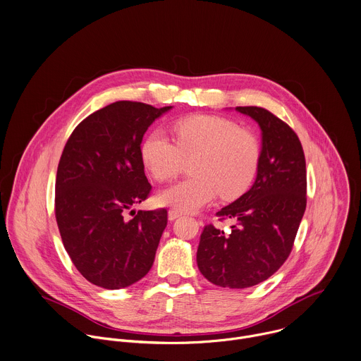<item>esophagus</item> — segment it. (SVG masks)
Segmentation results:
<instances>
[{
	"label": "esophagus",
	"mask_w": 361,
	"mask_h": 361,
	"mask_svg": "<svg viewBox=\"0 0 361 361\" xmlns=\"http://www.w3.org/2000/svg\"><path fill=\"white\" fill-rule=\"evenodd\" d=\"M180 216H182V213L178 212V210H175V209H171L169 213H168V219H169L171 221H173L175 219H178V217H180Z\"/></svg>",
	"instance_id": "1"
}]
</instances>
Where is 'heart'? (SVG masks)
<instances>
[{
  "label": "heart",
  "mask_w": 361,
  "mask_h": 361,
  "mask_svg": "<svg viewBox=\"0 0 361 361\" xmlns=\"http://www.w3.org/2000/svg\"><path fill=\"white\" fill-rule=\"evenodd\" d=\"M175 144L161 130L149 131L140 147L144 166L158 182L172 179L189 164L193 175L158 195L164 206L180 213L209 204L219 193L235 199L252 183L259 162L257 137L217 116H188L172 124Z\"/></svg>",
  "instance_id": "obj_1"
}]
</instances>
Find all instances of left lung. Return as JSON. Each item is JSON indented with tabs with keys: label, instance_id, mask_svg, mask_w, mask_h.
<instances>
[{
	"label": "left lung",
	"instance_id": "1",
	"mask_svg": "<svg viewBox=\"0 0 361 361\" xmlns=\"http://www.w3.org/2000/svg\"><path fill=\"white\" fill-rule=\"evenodd\" d=\"M261 128L254 185L216 213L228 230L204 226L197 267L212 283L243 289L268 279L290 254L306 209V162L300 141L282 120L261 107H235Z\"/></svg>",
	"mask_w": 361,
	"mask_h": 361
}]
</instances>
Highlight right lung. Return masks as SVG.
Here are the masks:
<instances>
[{
    "mask_svg": "<svg viewBox=\"0 0 361 361\" xmlns=\"http://www.w3.org/2000/svg\"><path fill=\"white\" fill-rule=\"evenodd\" d=\"M171 109L116 102L85 118L65 145L56 173V221L72 262L97 286H130L154 264L166 209L126 214L152 189L140 154L142 137Z\"/></svg>",
    "mask_w": 361,
    "mask_h": 361,
    "instance_id": "obj_1",
    "label": "right lung"
}]
</instances>
